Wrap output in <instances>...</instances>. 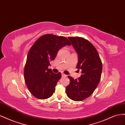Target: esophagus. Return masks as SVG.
Masks as SVG:
<instances>
[{
	"label": "esophagus",
	"mask_w": 125,
	"mask_h": 125,
	"mask_svg": "<svg viewBox=\"0 0 125 125\" xmlns=\"http://www.w3.org/2000/svg\"><path fill=\"white\" fill-rule=\"evenodd\" d=\"M62 77H66V75H65V74H64V73H62Z\"/></svg>",
	"instance_id": "1"
}]
</instances>
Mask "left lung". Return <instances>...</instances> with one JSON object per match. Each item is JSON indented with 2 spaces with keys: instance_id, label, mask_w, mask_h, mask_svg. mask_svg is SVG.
<instances>
[{
  "instance_id": "1",
  "label": "left lung",
  "mask_w": 125,
  "mask_h": 125,
  "mask_svg": "<svg viewBox=\"0 0 125 125\" xmlns=\"http://www.w3.org/2000/svg\"><path fill=\"white\" fill-rule=\"evenodd\" d=\"M68 39L78 56L76 66L82 70L81 76L77 80L70 76V83L65 88L68 97L74 101H82L88 97L95 90L101 78L102 62L98 53L91 43L81 37Z\"/></svg>"
}]
</instances>
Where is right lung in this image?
<instances>
[{
    "mask_svg": "<svg viewBox=\"0 0 125 125\" xmlns=\"http://www.w3.org/2000/svg\"><path fill=\"white\" fill-rule=\"evenodd\" d=\"M66 45H71L65 37L47 34L42 35L32 46L28 53L24 69V77L30 92L38 99H47L53 95L61 74L49 69L50 62L57 52Z\"/></svg>",
    "mask_w": 125,
    "mask_h": 125,
    "instance_id": "obj_1",
    "label": "right lung"
}]
</instances>
